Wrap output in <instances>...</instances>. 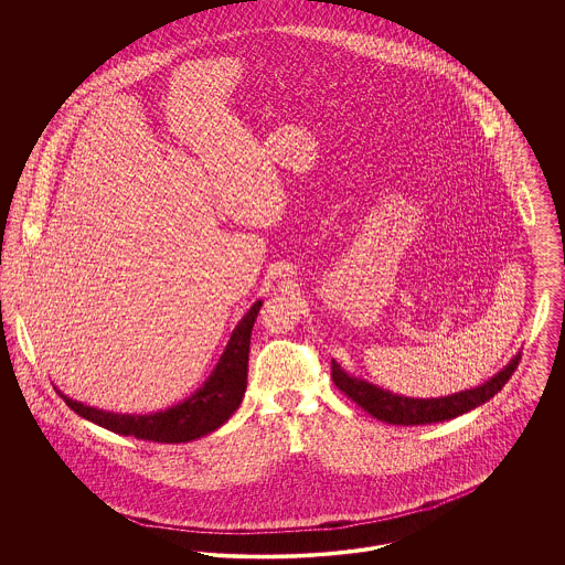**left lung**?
I'll return each instance as SVG.
<instances>
[{
    "label": "left lung",
    "instance_id": "left-lung-1",
    "mask_svg": "<svg viewBox=\"0 0 565 565\" xmlns=\"http://www.w3.org/2000/svg\"><path fill=\"white\" fill-rule=\"evenodd\" d=\"M521 362V353L514 355L511 364L491 376L481 387L466 390L454 396L445 398H406L392 392H385L373 383H366L362 379H355L339 369V364L332 362V381L334 385L351 398L358 406H362L366 413H371L376 419L394 426H424V424H438L445 419H454L461 413H468L470 408H477L479 404L493 398L511 379Z\"/></svg>",
    "mask_w": 565,
    "mask_h": 565
}]
</instances>
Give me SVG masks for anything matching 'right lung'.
<instances>
[{"instance_id": "obj_1", "label": "right lung", "mask_w": 565, "mask_h": 565, "mask_svg": "<svg viewBox=\"0 0 565 565\" xmlns=\"http://www.w3.org/2000/svg\"><path fill=\"white\" fill-rule=\"evenodd\" d=\"M260 305L263 300L254 302L252 309L243 316L215 366L214 375L186 403L175 404L173 408L154 415H118L84 406L63 394L61 398L84 419L122 436H135L154 443H189L201 438L228 422V417L242 404L247 385L249 337Z\"/></svg>"}]
</instances>
